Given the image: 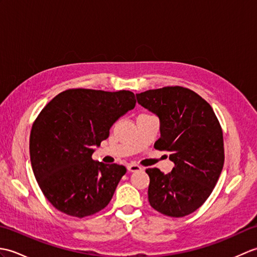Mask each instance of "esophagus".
<instances>
[{"instance_id": "1", "label": "esophagus", "mask_w": 257, "mask_h": 257, "mask_svg": "<svg viewBox=\"0 0 257 257\" xmlns=\"http://www.w3.org/2000/svg\"><path fill=\"white\" fill-rule=\"evenodd\" d=\"M127 169L129 172H137V171H141L143 170V168L138 165H134V163H130V165L127 166Z\"/></svg>"}]
</instances>
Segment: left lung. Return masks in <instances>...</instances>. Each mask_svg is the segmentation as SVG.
<instances>
[{
    "mask_svg": "<svg viewBox=\"0 0 257 257\" xmlns=\"http://www.w3.org/2000/svg\"><path fill=\"white\" fill-rule=\"evenodd\" d=\"M137 96L139 105L160 120L155 148L169 151L174 167L165 174L150 168L148 200L158 212L182 217L196 211L214 189L224 165L221 124L209 102L181 86L150 89Z\"/></svg>",
    "mask_w": 257,
    "mask_h": 257,
    "instance_id": "8db88e82",
    "label": "left lung"
}]
</instances>
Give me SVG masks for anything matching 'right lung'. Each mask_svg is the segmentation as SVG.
<instances>
[{
  "mask_svg": "<svg viewBox=\"0 0 257 257\" xmlns=\"http://www.w3.org/2000/svg\"><path fill=\"white\" fill-rule=\"evenodd\" d=\"M135 106L129 90L75 88L43 108L31 130V163L43 194L58 211L81 219L108 205L127 169L95 161L91 155Z\"/></svg>",
  "mask_w": 257,
  "mask_h": 257,
  "instance_id": "obj_1",
  "label": "right lung"
}]
</instances>
